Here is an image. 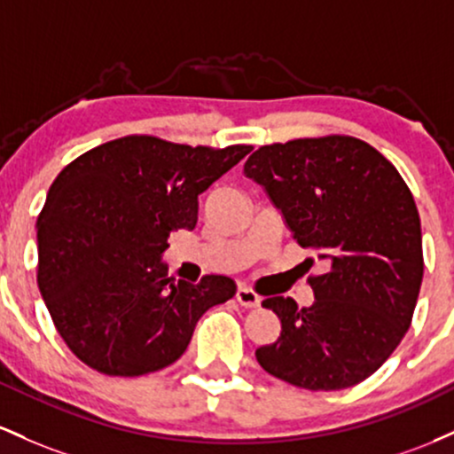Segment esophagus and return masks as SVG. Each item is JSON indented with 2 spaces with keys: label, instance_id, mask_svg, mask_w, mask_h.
I'll list each match as a JSON object with an SVG mask.
<instances>
[{
  "label": "esophagus",
  "instance_id": "1",
  "mask_svg": "<svg viewBox=\"0 0 454 454\" xmlns=\"http://www.w3.org/2000/svg\"><path fill=\"white\" fill-rule=\"evenodd\" d=\"M236 300L242 304L244 309H254V307H259V302H262V295H259L257 292H253L251 287H244V285H240L236 292Z\"/></svg>",
  "mask_w": 454,
  "mask_h": 454
}]
</instances>
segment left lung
Segmentation results:
<instances>
[{
  "label": "left lung",
  "instance_id": "left-lung-1",
  "mask_svg": "<svg viewBox=\"0 0 454 454\" xmlns=\"http://www.w3.org/2000/svg\"><path fill=\"white\" fill-rule=\"evenodd\" d=\"M244 173L266 188L294 240L328 263L309 277L313 307L263 300L281 319V337L254 351L257 363L298 388L360 384L414 317L425 270L414 195L384 154L349 135L262 145Z\"/></svg>",
  "mask_w": 454,
  "mask_h": 454
}]
</instances>
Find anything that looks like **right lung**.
Masks as SVG:
<instances>
[{"mask_svg":"<svg viewBox=\"0 0 454 454\" xmlns=\"http://www.w3.org/2000/svg\"><path fill=\"white\" fill-rule=\"evenodd\" d=\"M251 145H184L129 135L66 165L38 214V289L81 363L137 378L176 363L233 278L173 281L160 262L173 229H195L200 195Z\"/></svg>","mask_w":454,"mask_h":454,"instance_id":"add662e5","label":"right lung"}]
</instances>
